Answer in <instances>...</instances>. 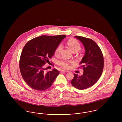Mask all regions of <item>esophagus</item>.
Segmentation results:
<instances>
[{
  "label": "esophagus",
  "mask_w": 122,
  "mask_h": 122,
  "mask_svg": "<svg viewBox=\"0 0 122 122\" xmlns=\"http://www.w3.org/2000/svg\"><path fill=\"white\" fill-rule=\"evenodd\" d=\"M60 71H61V72H69L68 71H65L64 70H61Z\"/></svg>",
  "instance_id": "esophagus-1"
}]
</instances>
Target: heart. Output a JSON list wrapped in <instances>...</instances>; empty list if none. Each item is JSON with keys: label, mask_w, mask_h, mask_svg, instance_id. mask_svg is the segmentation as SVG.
Returning a JSON list of instances; mask_svg holds the SVG:
<instances>
[{"label": "heart", "mask_w": 122, "mask_h": 122, "mask_svg": "<svg viewBox=\"0 0 122 122\" xmlns=\"http://www.w3.org/2000/svg\"><path fill=\"white\" fill-rule=\"evenodd\" d=\"M67 43L70 47V48L72 50L73 52H76L81 49V45L80 43L74 38H71L67 41ZM62 48V45L59 44L55 49V54L56 55L59 54ZM73 61L70 60H68L66 59H63L58 62V64L62 68L64 69H68L70 67V65L73 64Z\"/></svg>", "instance_id": "b5f03b06"}]
</instances>
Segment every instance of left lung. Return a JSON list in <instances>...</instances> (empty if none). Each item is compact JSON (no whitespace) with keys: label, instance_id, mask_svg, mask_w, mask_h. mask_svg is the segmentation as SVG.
Segmentation results:
<instances>
[{"label":"left lung","instance_id":"left-lung-1","mask_svg":"<svg viewBox=\"0 0 122 122\" xmlns=\"http://www.w3.org/2000/svg\"><path fill=\"white\" fill-rule=\"evenodd\" d=\"M75 37L83 43L86 52L80 63L84 70L83 74L79 76L74 74L71 82L73 86L81 90L92 86L98 81L103 70L104 59L100 48L92 39L78 36Z\"/></svg>","mask_w":122,"mask_h":122}]
</instances>
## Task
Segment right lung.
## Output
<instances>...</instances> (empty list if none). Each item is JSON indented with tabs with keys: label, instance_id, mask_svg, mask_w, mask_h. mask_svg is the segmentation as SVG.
<instances>
[{
	"label": "right lung",
	"instance_id": "right-lung-1",
	"mask_svg": "<svg viewBox=\"0 0 122 122\" xmlns=\"http://www.w3.org/2000/svg\"><path fill=\"white\" fill-rule=\"evenodd\" d=\"M65 35L41 36L28 41L23 48L19 61L22 78L30 87L45 91L50 87L59 74L58 70L45 72L44 66L50 63L57 46Z\"/></svg>",
	"mask_w": 122,
	"mask_h": 122
}]
</instances>
